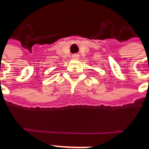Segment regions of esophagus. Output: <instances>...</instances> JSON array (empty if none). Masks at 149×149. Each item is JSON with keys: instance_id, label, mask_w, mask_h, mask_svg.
I'll use <instances>...</instances> for the list:
<instances>
[{"instance_id": "34e87169", "label": "esophagus", "mask_w": 149, "mask_h": 149, "mask_svg": "<svg viewBox=\"0 0 149 149\" xmlns=\"http://www.w3.org/2000/svg\"><path fill=\"white\" fill-rule=\"evenodd\" d=\"M79 58L80 57L78 54H73V55H72V59H74V60H78Z\"/></svg>"}]
</instances>
